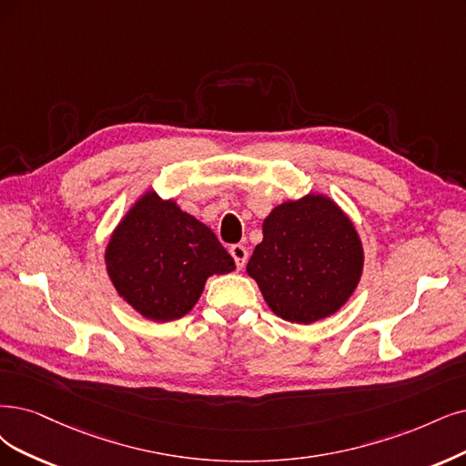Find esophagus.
I'll use <instances>...</instances> for the list:
<instances>
[{"mask_svg": "<svg viewBox=\"0 0 466 466\" xmlns=\"http://www.w3.org/2000/svg\"><path fill=\"white\" fill-rule=\"evenodd\" d=\"M230 255L234 257L238 268H244L246 267V263H248V249L244 246H239V244L232 246L230 248Z\"/></svg>", "mask_w": 466, "mask_h": 466, "instance_id": "esophagus-1", "label": "esophagus"}]
</instances>
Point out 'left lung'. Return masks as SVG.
Returning <instances> with one entry per match:
<instances>
[{
    "label": "left lung",
    "mask_w": 466,
    "mask_h": 466,
    "mask_svg": "<svg viewBox=\"0 0 466 466\" xmlns=\"http://www.w3.org/2000/svg\"><path fill=\"white\" fill-rule=\"evenodd\" d=\"M363 267V242L350 215L330 196L311 192L268 213L246 270L274 315L313 324L348 303Z\"/></svg>",
    "instance_id": "left-lung-1"
}]
</instances>
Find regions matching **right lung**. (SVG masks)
Wrapping results in <instances>:
<instances>
[{
    "mask_svg": "<svg viewBox=\"0 0 466 466\" xmlns=\"http://www.w3.org/2000/svg\"><path fill=\"white\" fill-rule=\"evenodd\" d=\"M236 268L209 227L155 189L120 217L106 248V270L118 298L153 322L187 315L207 279Z\"/></svg>",
    "mask_w": 466,
    "mask_h": 466,
    "instance_id": "obj_1",
    "label": "right lung"
}]
</instances>
